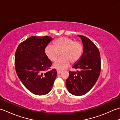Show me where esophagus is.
<instances>
[{"label":"esophagus","instance_id":"esophagus-1","mask_svg":"<svg viewBox=\"0 0 120 120\" xmlns=\"http://www.w3.org/2000/svg\"><path fill=\"white\" fill-rule=\"evenodd\" d=\"M62 71H60V70H57V74H60L61 73Z\"/></svg>","mask_w":120,"mask_h":120}]
</instances>
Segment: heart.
<instances>
[{"label": "heart", "instance_id": "heart-1", "mask_svg": "<svg viewBox=\"0 0 120 120\" xmlns=\"http://www.w3.org/2000/svg\"><path fill=\"white\" fill-rule=\"evenodd\" d=\"M83 46L78 41H75L72 38L61 37L55 41L53 46L48 45L45 49L46 57L52 61H54L53 67L58 70H62L68 67L71 63H75L79 60L82 54Z\"/></svg>", "mask_w": 120, "mask_h": 120}]
</instances>
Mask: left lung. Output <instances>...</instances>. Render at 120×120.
<instances>
[{"label":"left lung","instance_id":"1","mask_svg":"<svg viewBox=\"0 0 120 120\" xmlns=\"http://www.w3.org/2000/svg\"><path fill=\"white\" fill-rule=\"evenodd\" d=\"M78 37L82 40L83 52L80 60L72 68L79 71H70L66 80L68 92L77 96L84 95L91 90L98 79L101 68L98 48L87 37L81 35Z\"/></svg>","mask_w":120,"mask_h":120}]
</instances>
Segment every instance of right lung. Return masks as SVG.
<instances>
[{"mask_svg": "<svg viewBox=\"0 0 120 120\" xmlns=\"http://www.w3.org/2000/svg\"><path fill=\"white\" fill-rule=\"evenodd\" d=\"M52 39L47 35L31 37L18 46L15 52V68L18 77L35 95L49 93L57 76L56 69L47 71L52 63L45 53L46 47Z\"/></svg>", "mask_w": 120, "mask_h": 120, "instance_id": "add662e5", "label": "right lung"}]
</instances>
